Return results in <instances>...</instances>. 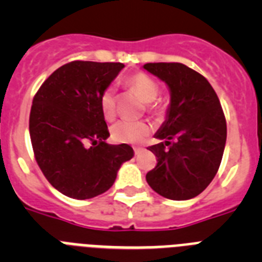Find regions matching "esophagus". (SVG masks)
Listing matches in <instances>:
<instances>
[{
  "label": "esophagus",
  "instance_id": "1",
  "mask_svg": "<svg viewBox=\"0 0 262 262\" xmlns=\"http://www.w3.org/2000/svg\"><path fill=\"white\" fill-rule=\"evenodd\" d=\"M143 151H144V148H142V147H135V148H134V152H135V155L142 154Z\"/></svg>",
  "mask_w": 262,
  "mask_h": 262
}]
</instances>
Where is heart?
Segmentation results:
<instances>
[{"label":"heart","instance_id":"heart-1","mask_svg":"<svg viewBox=\"0 0 262 262\" xmlns=\"http://www.w3.org/2000/svg\"><path fill=\"white\" fill-rule=\"evenodd\" d=\"M127 85L144 101L145 108L148 113L159 114L161 111V105L156 99L160 94V86L156 81L145 73H136L127 78ZM101 110L105 119L113 120L115 118V94L111 86L106 88L99 98ZM151 134V126L147 122L139 120H119L118 123L111 127V138L118 143H138L144 142L147 136Z\"/></svg>","mask_w":262,"mask_h":262}]
</instances>
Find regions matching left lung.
<instances>
[{
    "instance_id": "8db88e82",
    "label": "left lung",
    "mask_w": 262,
    "mask_h": 262,
    "mask_svg": "<svg viewBox=\"0 0 262 262\" xmlns=\"http://www.w3.org/2000/svg\"><path fill=\"white\" fill-rule=\"evenodd\" d=\"M143 68L164 81L170 92L166 119L148 149L157 165L148 185L168 200H191L216 174L227 139L224 113L215 90L198 72L181 62H148Z\"/></svg>"
}]
</instances>
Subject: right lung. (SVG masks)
<instances>
[{"instance_id":"obj_1","label":"right lung","mask_w":262,"mask_h":262,"mask_svg":"<svg viewBox=\"0 0 262 262\" xmlns=\"http://www.w3.org/2000/svg\"><path fill=\"white\" fill-rule=\"evenodd\" d=\"M122 62L71 61L41 84L32 99L30 138L39 168L56 190L89 200L113 186L120 165L133 159L128 144L110 136L99 98Z\"/></svg>"}]
</instances>
